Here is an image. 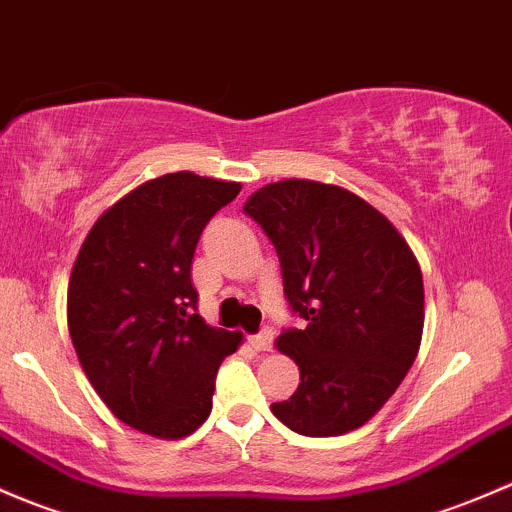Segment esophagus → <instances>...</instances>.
<instances>
[{"mask_svg": "<svg viewBox=\"0 0 512 512\" xmlns=\"http://www.w3.org/2000/svg\"><path fill=\"white\" fill-rule=\"evenodd\" d=\"M249 342L256 347V350L268 352V350H271V347H273V330H271V328H263L261 333L251 335Z\"/></svg>", "mask_w": 512, "mask_h": 512, "instance_id": "1", "label": "esophagus"}]
</instances>
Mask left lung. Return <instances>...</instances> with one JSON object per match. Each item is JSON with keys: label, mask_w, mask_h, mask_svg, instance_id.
Wrapping results in <instances>:
<instances>
[{"label": "left lung", "mask_w": 512, "mask_h": 512, "mask_svg": "<svg viewBox=\"0 0 512 512\" xmlns=\"http://www.w3.org/2000/svg\"><path fill=\"white\" fill-rule=\"evenodd\" d=\"M244 212L271 239L288 308L305 320L276 342L300 384L271 412L295 434H347L414 365L424 330L419 263L377 209L335 184L283 179L258 189Z\"/></svg>", "instance_id": "obj_1"}]
</instances>
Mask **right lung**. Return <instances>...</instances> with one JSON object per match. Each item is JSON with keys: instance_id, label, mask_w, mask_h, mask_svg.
Segmentation results:
<instances>
[{"instance_id": "right-lung-1", "label": "right lung", "mask_w": 512, "mask_h": 512, "mask_svg": "<svg viewBox=\"0 0 512 512\" xmlns=\"http://www.w3.org/2000/svg\"><path fill=\"white\" fill-rule=\"evenodd\" d=\"M241 184L192 172L145 182L88 231L68 283V333L93 389L120 421L182 439L212 412L214 379L241 333L197 313L192 258Z\"/></svg>"}]
</instances>
